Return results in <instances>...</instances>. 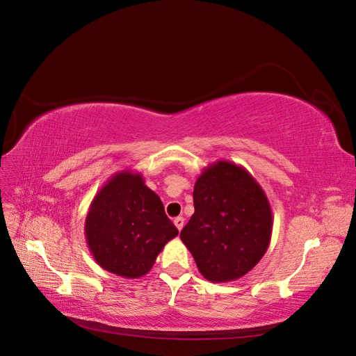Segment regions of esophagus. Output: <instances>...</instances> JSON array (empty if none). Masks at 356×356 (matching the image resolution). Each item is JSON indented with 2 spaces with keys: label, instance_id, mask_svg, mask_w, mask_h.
Returning a JSON list of instances; mask_svg holds the SVG:
<instances>
[{
  "label": "esophagus",
  "instance_id": "obj_1",
  "mask_svg": "<svg viewBox=\"0 0 356 356\" xmlns=\"http://www.w3.org/2000/svg\"><path fill=\"white\" fill-rule=\"evenodd\" d=\"M174 224L177 225L178 230H181L182 227H184V218H182V217H177V218L174 220Z\"/></svg>",
  "mask_w": 356,
  "mask_h": 356
}]
</instances>
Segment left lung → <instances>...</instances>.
<instances>
[{
    "mask_svg": "<svg viewBox=\"0 0 356 356\" xmlns=\"http://www.w3.org/2000/svg\"><path fill=\"white\" fill-rule=\"evenodd\" d=\"M195 213L181 230L199 272L230 282L252 270L272 238V208L243 166L218 160L203 169L193 190Z\"/></svg>",
    "mask_w": 356,
    "mask_h": 356,
    "instance_id": "1",
    "label": "left lung"
}]
</instances>
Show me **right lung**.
<instances>
[{"mask_svg": "<svg viewBox=\"0 0 356 356\" xmlns=\"http://www.w3.org/2000/svg\"><path fill=\"white\" fill-rule=\"evenodd\" d=\"M89 250L104 270L127 279L147 275L178 234L163 203L141 174L120 170L96 193L84 222Z\"/></svg>", "mask_w": 356, "mask_h": 356, "instance_id": "add662e5", "label": "right lung"}]
</instances>
